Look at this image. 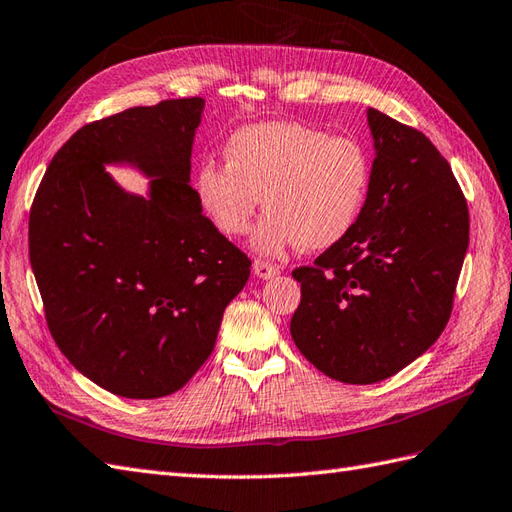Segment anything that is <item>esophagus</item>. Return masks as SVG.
Returning <instances> with one entry per match:
<instances>
[{
	"label": "esophagus",
	"instance_id": "34e87169",
	"mask_svg": "<svg viewBox=\"0 0 512 512\" xmlns=\"http://www.w3.org/2000/svg\"><path fill=\"white\" fill-rule=\"evenodd\" d=\"M253 270H255V275H257L259 279H272V277L279 275V266L268 264V261H261V259L255 261Z\"/></svg>",
	"mask_w": 512,
	"mask_h": 512
}]
</instances>
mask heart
I'll list each match as a JSON object with an SVG mask.
<instances>
[{
  "label": "heart",
  "mask_w": 512,
  "mask_h": 512,
  "mask_svg": "<svg viewBox=\"0 0 512 512\" xmlns=\"http://www.w3.org/2000/svg\"><path fill=\"white\" fill-rule=\"evenodd\" d=\"M227 165L196 172L200 209L222 235L240 237L264 200L253 231L259 255L277 257L301 244L325 251L351 233L371 189V157L353 137L299 122L240 128L224 150Z\"/></svg>",
  "instance_id": "1"
}]
</instances>
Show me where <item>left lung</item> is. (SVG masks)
<instances>
[{"label": "left lung", "instance_id": "obj_1", "mask_svg": "<svg viewBox=\"0 0 512 512\" xmlns=\"http://www.w3.org/2000/svg\"><path fill=\"white\" fill-rule=\"evenodd\" d=\"M375 159L351 233L292 272L296 347L320 373L375 384L443 334L469 246V209L449 163L417 128L368 109Z\"/></svg>", "mask_w": 512, "mask_h": 512}]
</instances>
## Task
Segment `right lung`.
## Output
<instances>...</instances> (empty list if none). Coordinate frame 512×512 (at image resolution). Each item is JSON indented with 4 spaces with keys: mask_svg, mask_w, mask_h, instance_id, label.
<instances>
[{
    "mask_svg": "<svg viewBox=\"0 0 512 512\" xmlns=\"http://www.w3.org/2000/svg\"><path fill=\"white\" fill-rule=\"evenodd\" d=\"M205 100L135 106L76 130L30 211V264L47 327L93 384L128 399L172 395L216 347L251 259L202 213L189 185ZM151 178L130 195L105 172Z\"/></svg>",
    "mask_w": 512,
    "mask_h": 512,
    "instance_id": "add662e5",
    "label": "right lung"
}]
</instances>
